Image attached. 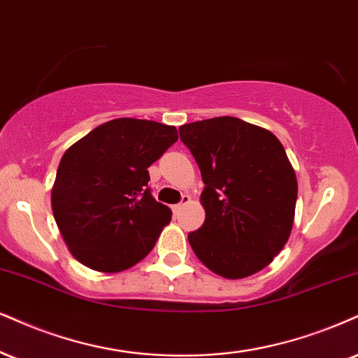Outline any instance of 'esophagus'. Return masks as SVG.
I'll return each mask as SVG.
<instances>
[{
	"label": "esophagus",
	"instance_id": "34e87169",
	"mask_svg": "<svg viewBox=\"0 0 358 358\" xmlns=\"http://www.w3.org/2000/svg\"><path fill=\"white\" fill-rule=\"evenodd\" d=\"M191 202V196H187V194H182V197H180V202L179 204H176L174 207H172V210H174V214H178L180 209H182L184 206L189 204Z\"/></svg>",
	"mask_w": 358,
	"mask_h": 358
}]
</instances>
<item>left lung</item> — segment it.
Segmentation results:
<instances>
[{
    "label": "left lung",
    "instance_id": "8db88e82",
    "mask_svg": "<svg viewBox=\"0 0 358 358\" xmlns=\"http://www.w3.org/2000/svg\"><path fill=\"white\" fill-rule=\"evenodd\" d=\"M201 169L206 220L189 232L194 254L226 279L252 275L289 239L297 179L271 131L222 116L179 127Z\"/></svg>",
    "mask_w": 358,
    "mask_h": 358
}]
</instances>
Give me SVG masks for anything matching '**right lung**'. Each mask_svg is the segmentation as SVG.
I'll use <instances>...</instances> for the list:
<instances>
[{
	"label": "right lung",
	"instance_id": "obj_1",
	"mask_svg": "<svg viewBox=\"0 0 358 358\" xmlns=\"http://www.w3.org/2000/svg\"><path fill=\"white\" fill-rule=\"evenodd\" d=\"M176 141L174 126L119 117L64 152L51 206L66 245L83 266L121 272L151 252L172 213L152 197L148 167Z\"/></svg>",
	"mask_w": 358,
	"mask_h": 358
}]
</instances>
